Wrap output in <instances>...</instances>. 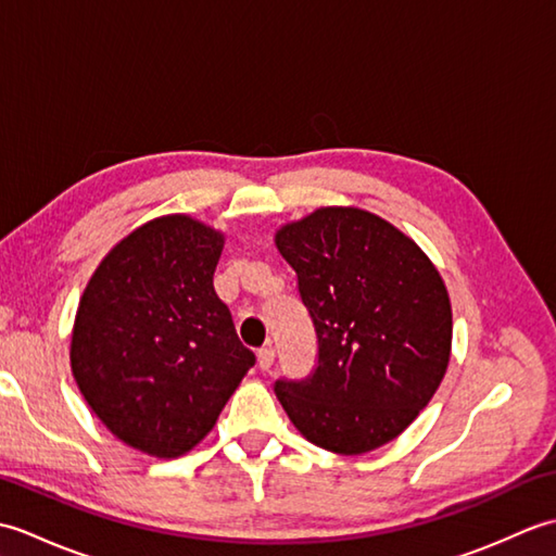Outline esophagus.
Here are the masks:
<instances>
[{
    "label": "esophagus",
    "mask_w": 556,
    "mask_h": 556,
    "mask_svg": "<svg viewBox=\"0 0 556 556\" xmlns=\"http://www.w3.org/2000/svg\"><path fill=\"white\" fill-rule=\"evenodd\" d=\"M271 363H275V349H271V346L260 349V351H257V365H260V370H269Z\"/></svg>",
    "instance_id": "esophagus-1"
}]
</instances>
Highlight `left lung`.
I'll list each match as a JSON object with an SVG mask.
<instances>
[{"mask_svg":"<svg viewBox=\"0 0 556 556\" xmlns=\"http://www.w3.org/2000/svg\"><path fill=\"white\" fill-rule=\"evenodd\" d=\"M299 277L317 365L275 394L305 440L356 456L392 442L440 387L452 351V303L430 257L382 217L320 207L281 227Z\"/></svg>","mask_w":556,"mask_h":556,"instance_id":"left-lung-1","label":"left lung"}]
</instances>
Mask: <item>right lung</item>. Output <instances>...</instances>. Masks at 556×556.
I'll use <instances>...</instances> for the list:
<instances>
[{
  "instance_id": "obj_1",
  "label": "right lung",
  "mask_w": 556,
  "mask_h": 556,
  "mask_svg": "<svg viewBox=\"0 0 556 556\" xmlns=\"http://www.w3.org/2000/svg\"><path fill=\"white\" fill-rule=\"evenodd\" d=\"M222 248L203 222L157 217L116 243L83 291L71 370L92 413L138 452H191L255 365L212 287Z\"/></svg>"
}]
</instances>
